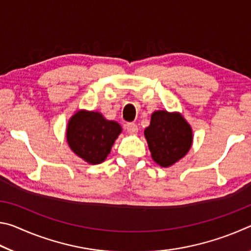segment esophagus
I'll use <instances>...</instances> for the list:
<instances>
[{"mask_svg":"<svg viewBox=\"0 0 251 251\" xmlns=\"http://www.w3.org/2000/svg\"><path fill=\"white\" fill-rule=\"evenodd\" d=\"M125 128L127 130V133L131 134V135H136L138 133V126L134 124V123H128V124L125 125Z\"/></svg>","mask_w":251,"mask_h":251,"instance_id":"1","label":"esophagus"}]
</instances>
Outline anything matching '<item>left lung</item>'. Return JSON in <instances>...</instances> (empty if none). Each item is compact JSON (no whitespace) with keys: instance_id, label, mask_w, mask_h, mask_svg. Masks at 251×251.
Listing matches in <instances>:
<instances>
[{"instance_id":"1","label":"left lung","mask_w":251,"mask_h":251,"mask_svg":"<svg viewBox=\"0 0 251 251\" xmlns=\"http://www.w3.org/2000/svg\"><path fill=\"white\" fill-rule=\"evenodd\" d=\"M151 157L161 167H169L182 158L193 142L192 128L180 114L157 110L144 131Z\"/></svg>"}]
</instances>
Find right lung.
<instances>
[{"label":"right lung","instance_id":"obj_1","mask_svg":"<svg viewBox=\"0 0 251 251\" xmlns=\"http://www.w3.org/2000/svg\"><path fill=\"white\" fill-rule=\"evenodd\" d=\"M120 124L105 120L100 113L80 110L71 118L67 143L76 155L90 164H100L121 134Z\"/></svg>","mask_w":251,"mask_h":251}]
</instances>
